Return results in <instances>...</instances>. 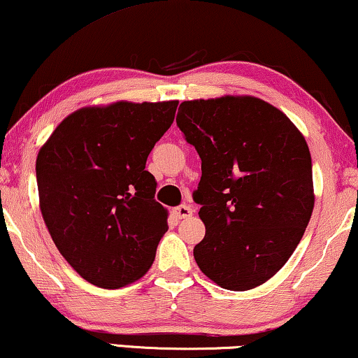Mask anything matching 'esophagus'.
<instances>
[{"mask_svg": "<svg viewBox=\"0 0 358 358\" xmlns=\"http://www.w3.org/2000/svg\"><path fill=\"white\" fill-rule=\"evenodd\" d=\"M193 207L191 206H186V204H181L178 207H175V215H177L178 218H188L193 215Z\"/></svg>", "mask_w": 358, "mask_h": 358, "instance_id": "obj_1", "label": "esophagus"}]
</instances>
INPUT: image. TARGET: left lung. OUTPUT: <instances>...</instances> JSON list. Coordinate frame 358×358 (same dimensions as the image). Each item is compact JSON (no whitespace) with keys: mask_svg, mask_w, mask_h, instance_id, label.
<instances>
[{"mask_svg":"<svg viewBox=\"0 0 358 358\" xmlns=\"http://www.w3.org/2000/svg\"><path fill=\"white\" fill-rule=\"evenodd\" d=\"M177 125L201 157L193 193L206 236L194 246L206 276L230 291L270 280L312 217V157L301 131L252 96L180 104Z\"/></svg>","mask_w":358,"mask_h":358,"instance_id":"left-lung-1","label":"left lung"}]
</instances>
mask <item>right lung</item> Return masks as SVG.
<instances>
[{
	"label": "right lung",
	"mask_w": 358,
	"mask_h": 358,
	"mask_svg": "<svg viewBox=\"0 0 358 358\" xmlns=\"http://www.w3.org/2000/svg\"><path fill=\"white\" fill-rule=\"evenodd\" d=\"M178 101L83 108L40 149L36 183L48 231L92 285L117 289L151 268L167 231L154 199L149 152L173 124Z\"/></svg>",
	"instance_id": "add662e5"
}]
</instances>
